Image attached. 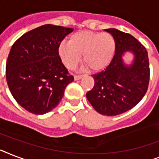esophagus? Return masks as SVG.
Wrapping results in <instances>:
<instances>
[{
	"label": "esophagus",
	"instance_id": "1",
	"mask_svg": "<svg viewBox=\"0 0 159 159\" xmlns=\"http://www.w3.org/2000/svg\"><path fill=\"white\" fill-rule=\"evenodd\" d=\"M83 77V75H76L74 77V80L75 81H77V80H80L81 78Z\"/></svg>",
	"mask_w": 159,
	"mask_h": 159
}]
</instances>
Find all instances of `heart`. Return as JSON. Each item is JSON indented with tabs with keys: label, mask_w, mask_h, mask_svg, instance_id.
<instances>
[{
	"label": "heart",
	"mask_w": 159,
	"mask_h": 159,
	"mask_svg": "<svg viewBox=\"0 0 159 159\" xmlns=\"http://www.w3.org/2000/svg\"><path fill=\"white\" fill-rule=\"evenodd\" d=\"M116 48V39L111 34L82 30L72 34L69 43H60L57 52L68 69H73L83 55L87 67L93 72H99L110 64Z\"/></svg>",
	"instance_id": "b5f03b06"
}]
</instances>
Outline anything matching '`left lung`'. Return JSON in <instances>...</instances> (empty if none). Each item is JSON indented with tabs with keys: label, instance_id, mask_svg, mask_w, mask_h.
Wrapping results in <instances>:
<instances>
[{
	"label": "left lung",
	"instance_id": "left-lung-1",
	"mask_svg": "<svg viewBox=\"0 0 159 159\" xmlns=\"http://www.w3.org/2000/svg\"><path fill=\"white\" fill-rule=\"evenodd\" d=\"M105 30L116 39V53L106 69L92 75L95 85L87 98L98 113L113 116L134 107L145 95L149 62L145 47L131 34L116 29ZM127 53L134 57L129 65L123 61Z\"/></svg>",
	"mask_w": 159,
	"mask_h": 159
}]
</instances>
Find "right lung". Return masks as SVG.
Here are the masks:
<instances>
[{"mask_svg": "<svg viewBox=\"0 0 159 159\" xmlns=\"http://www.w3.org/2000/svg\"><path fill=\"white\" fill-rule=\"evenodd\" d=\"M72 31L44 25L23 34L11 47L6 82L15 100L29 112L43 115L52 111L73 82L57 52L62 39Z\"/></svg>", "mask_w": 159, "mask_h": 159, "instance_id": "right-lung-1", "label": "right lung"}]
</instances>
